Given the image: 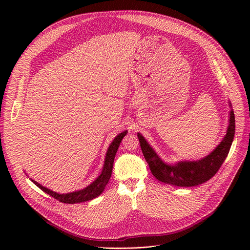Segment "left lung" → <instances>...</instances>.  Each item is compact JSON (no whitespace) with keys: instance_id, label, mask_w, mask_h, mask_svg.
I'll return each mask as SVG.
<instances>
[{"instance_id":"1","label":"left lung","mask_w":250,"mask_h":250,"mask_svg":"<svg viewBox=\"0 0 250 250\" xmlns=\"http://www.w3.org/2000/svg\"><path fill=\"white\" fill-rule=\"evenodd\" d=\"M229 124L225 137L208 155L196 161H178L175 164L164 162L144 136L139 132L137 136L141 151L151 173L158 181L173 186L192 187L203 184L215 176L229 152L235 131L234 113L231 106Z\"/></svg>"}]
</instances>
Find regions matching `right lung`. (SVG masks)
Wrapping results in <instances>:
<instances>
[{
  "mask_svg": "<svg viewBox=\"0 0 250 250\" xmlns=\"http://www.w3.org/2000/svg\"><path fill=\"white\" fill-rule=\"evenodd\" d=\"M126 133H127V130H125V131L121 132L120 134H118L114 138V140L112 141V144L110 145L108 150H106L102 173L98 176V178L95 181H93L89 186H87L84 189H81V190H78V191H75V192L67 193V194H59V193H56V192H54L50 189H47V188L43 187L42 185H41L37 181H34L32 179H30V180H31V182H33V184L37 185L43 192L50 195L51 197H53L54 199L58 200L61 203L75 204V203H82V202L91 201V200L95 199L96 197L100 196L103 193V191L104 190L105 186L108 185V183L110 181V178L112 176V172H113V165H114V160H115L116 153L119 149V146L121 145L122 139L125 137V135Z\"/></svg>",
  "mask_w": 250,
  "mask_h": 250,
  "instance_id": "add662e5",
  "label": "right lung"
}]
</instances>
